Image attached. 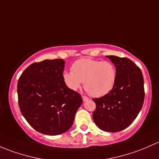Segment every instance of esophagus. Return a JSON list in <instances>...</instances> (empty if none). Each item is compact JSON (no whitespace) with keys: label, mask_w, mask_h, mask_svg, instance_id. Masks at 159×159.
Masks as SVG:
<instances>
[{"label":"esophagus","mask_w":159,"mask_h":159,"mask_svg":"<svg viewBox=\"0 0 159 159\" xmlns=\"http://www.w3.org/2000/svg\"><path fill=\"white\" fill-rule=\"evenodd\" d=\"M88 99H89V98H88L87 96H83V100L84 101V102H86V101H87Z\"/></svg>","instance_id":"34e87169"}]
</instances>
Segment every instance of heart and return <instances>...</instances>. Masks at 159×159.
Listing matches in <instances>:
<instances>
[{"mask_svg": "<svg viewBox=\"0 0 159 159\" xmlns=\"http://www.w3.org/2000/svg\"><path fill=\"white\" fill-rule=\"evenodd\" d=\"M72 72L63 75L65 84L76 91L84 82L85 89L94 97H102L113 88L116 79L115 66L109 61L83 58L73 63Z\"/></svg>", "mask_w": 159, "mask_h": 159, "instance_id": "1", "label": "heart"}]
</instances>
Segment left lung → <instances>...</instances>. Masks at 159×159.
Instances as JSON below:
<instances>
[{
	"mask_svg": "<svg viewBox=\"0 0 159 159\" xmlns=\"http://www.w3.org/2000/svg\"><path fill=\"white\" fill-rule=\"evenodd\" d=\"M106 57L116 66V83L108 94L93 99L96 105L93 118L100 129L116 132L127 128L142 109L145 99L144 80L139 67L129 59Z\"/></svg>",
	"mask_w": 159,
	"mask_h": 159,
	"instance_id": "obj_1",
	"label": "left lung"
}]
</instances>
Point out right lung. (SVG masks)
Masks as SVG:
<instances>
[{"label": "right lung", "instance_id": "obj_1", "mask_svg": "<svg viewBox=\"0 0 159 159\" xmlns=\"http://www.w3.org/2000/svg\"><path fill=\"white\" fill-rule=\"evenodd\" d=\"M64 66L62 59L34 63L17 83L21 113L36 131L45 135H57L69 130L83 103L80 93L65 84Z\"/></svg>", "mask_w": 159, "mask_h": 159}]
</instances>
